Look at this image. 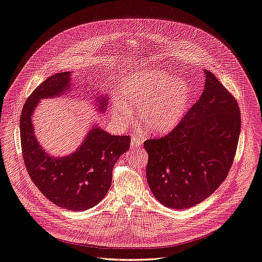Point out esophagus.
I'll return each mask as SVG.
<instances>
[{"mask_svg":"<svg viewBox=\"0 0 262 262\" xmlns=\"http://www.w3.org/2000/svg\"><path fill=\"white\" fill-rule=\"evenodd\" d=\"M144 143V139L142 136H133L131 140V147L132 148H139Z\"/></svg>","mask_w":262,"mask_h":262,"instance_id":"1","label":"esophagus"}]
</instances>
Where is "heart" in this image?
Instances as JSON below:
<instances>
[{
	"label": "heart",
	"instance_id": "1",
	"mask_svg": "<svg viewBox=\"0 0 262 262\" xmlns=\"http://www.w3.org/2000/svg\"><path fill=\"white\" fill-rule=\"evenodd\" d=\"M123 101L115 100L114 114L121 120L131 118V108L139 111L144 130L163 134L175 129L188 112L193 92L188 82L175 79L163 71H145L122 83Z\"/></svg>",
	"mask_w": 262,
	"mask_h": 262
}]
</instances>
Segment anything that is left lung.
<instances>
[{
	"label": "left lung",
	"instance_id": "left-lung-1",
	"mask_svg": "<svg viewBox=\"0 0 262 262\" xmlns=\"http://www.w3.org/2000/svg\"><path fill=\"white\" fill-rule=\"evenodd\" d=\"M204 72L205 90L181 122L163 138L144 143L149 188L162 205L176 210L202 203L219 188L238 147V102L212 72Z\"/></svg>",
	"mask_w": 262,
	"mask_h": 262
}]
</instances>
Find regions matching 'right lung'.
<instances>
[{"label": "right lung", "instance_id": "right-lung-1", "mask_svg": "<svg viewBox=\"0 0 262 262\" xmlns=\"http://www.w3.org/2000/svg\"><path fill=\"white\" fill-rule=\"evenodd\" d=\"M70 72L49 77L24 103L20 117L23 161L34 184L50 202L72 211H83L100 203L110 190L113 167L128 151L130 136L111 135L99 127L87 133L73 154L53 158L48 155L34 134L32 115L40 99L57 97L69 89ZM99 111L107 100L99 99Z\"/></svg>", "mask_w": 262, "mask_h": 262}]
</instances>
